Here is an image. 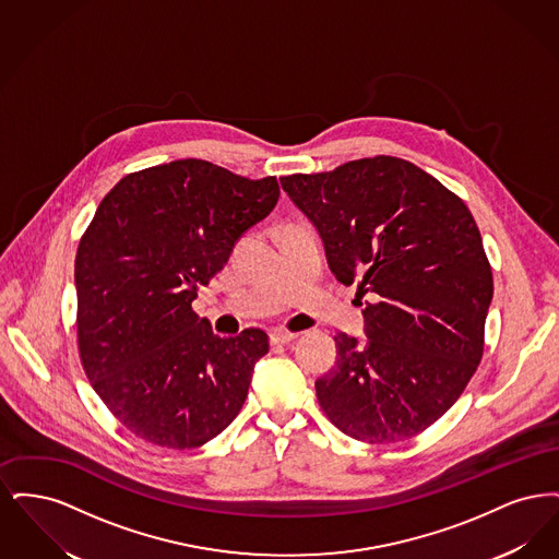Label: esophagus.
Returning a JSON list of instances; mask_svg holds the SVG:
<instances>
[{
    "mask_svg": "<svg viewBox=\"0 0 559 559\" xmlns=\"http://www.w3.org/2000/svg\"><path fill=\"white\" fill-rule=\"evenodd\" d=\"M297 337H299V333L283 331V329H274V331L270 333L272 344H287V342H293V340H297Z\"/></svg>",
    "mask_w": 559,
    "mask_h": 559,
    "instance_id": "1",
    "label": "esophagus"
}]
</instances>
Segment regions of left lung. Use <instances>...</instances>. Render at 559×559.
Masks as SVG:
<instances>
[{
	"label": "left lung",
	"mask_w": 559,
	"mask_h": 559,
	"mask_svg": "<svg viewBox=\"0 0 559 559\" xmlns=\"http://www.w3.org/2000/svg\"><path fill=\"white\" fill-rule=\"evenodd\" d=\"M281 185L319 228L337 281L369 297V340L335 335L340 358L317 379L320 408L369 444L426 431L484 354L492 270L474 215L421 167L390 155Z\"/></svg>",
	"instance_id": "left-lung-1"
}]
</instances>
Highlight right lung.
Here are the masks:
<instances>
[{"instance_id": "1", "label": "right lung", "mask_w": 559, "mask_h": 559, "mask_svg": "<svg viewBox=\"0 0 559 559\" xmlns=\"http://www.w3.org/2000/svg\"><path fill=\"white\" fill-rule=\"evenodd\" d=\"M278 194L274 176L180 159L128 174L100 201L75 258L78 347L92 388L138 438L197 449L239 415L266 331L219 337L192 299Z\"/></svg>"}]
</instances>
